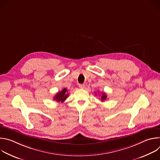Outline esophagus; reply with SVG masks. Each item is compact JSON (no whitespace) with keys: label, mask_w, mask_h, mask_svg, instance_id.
Instances as JSON below:
<instances>
[{"label":"esophagus","mask_w":160,"mask_h":160,"mask_svg":"<svg viewBox=\"0 0 160 160\" xmlns=\"http://www.w3.org/2000/svg\"><path fill=\"white\" fill-rule=\"evenodd\" d=\"M79 87H80V88H83L85 87V85H83V84H80V85H79Z\"/></svg>","instance_id":"34e87169"}]
</instances>
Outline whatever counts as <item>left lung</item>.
Listing matches in <instances>:
<instances>
[{"mask_svg": "<svg viewBox=\"0 0 160 160\" xmlns=\"http://www.w3.org/2000/svg\"><path fill=\"white\" fill-rule=\"evenodd\" d=\"M95 94L96 95V93H95ZM101 101H104V100H106L107 98V95L105 93H102V96H101Z\"/></svg>", "mask_w": 160, "mask_h": 160, "instance_id": "obj_1", "label": "left lung"}]
</instances>
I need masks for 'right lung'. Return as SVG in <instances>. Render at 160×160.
Wrapping results in <instances>:
<instances>
[{
	"label": "right lung",
	"mask_w": 160,
	"mask_h": 160,
	"mask_svg": "<svg viewBox=\"0 0 160 160\" xmlns=\"http://www.w3.org/2000/svg\"><path fill=\"white\" fill-rule=\"evenodd\" d=\"M66 88H63L60 92H58L54 98V100L58 102H63L68 97V93Z\"/></svg>",
	"instance_id": "right-lung-1"
}]
</instances>
